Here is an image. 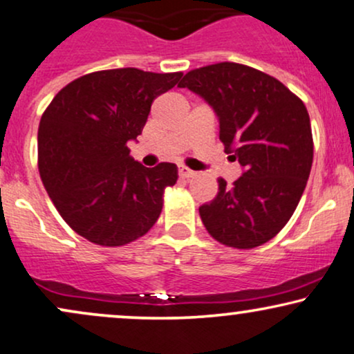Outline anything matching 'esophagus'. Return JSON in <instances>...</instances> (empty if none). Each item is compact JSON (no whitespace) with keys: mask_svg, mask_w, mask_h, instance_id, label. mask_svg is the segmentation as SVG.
I'll use <instances>...</instances> for the list:
<instances>
[{"mask_svg":"<svg viewBox=\"0 0 354 354\" xmlns=\"http://www.w3.org/2000/svg\"><path fill=\"white\" fill-rule=\"evenodd\" d=\"M180 178H183V180H189V178H193V176H196V173L193 171V169H189V168H186V166H181L180 168Z\"/></svg>","mask_w":354,"mask_h":354,"instance_id":"obj_1","label":"esophagus"}]
</instances>
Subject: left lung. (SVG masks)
Listing matches in <instances>:
<instances>
[{
  "instance_id": "obj_1",
  "label": "left lung",
  "mask_w": 354,
  "mask_h": 354,
  "mask_svg": "<svg viewBox=\"0 0 354 354\" xmlns=\"http://www.w3.org/2000/svg\"><path fill=\"white\" fill-rule=\"evenodd\" d=\"M178 87L214 109L224 151L244 166L232 186L219 178L216 198L199 207L204 227L234 249L266 244L295 212L312 169L305 104L280 80L237 62L189 71Z\"/></svg>"
}]
</instances>
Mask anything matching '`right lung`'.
Wrapping results in <instances>:
<instances>
[{
  "instance_id": "1",
  "label": "right lung",
  "mask_w": 354,
  "mask_h": 354,
  "mask_svg": "<svg viewBox=\"0 0 354 354\" xmlns=\"http://www.w3.org/2000/svg\"><path fill=\"white\" fill-rule=\"evenodd\" d=\"M181 72L135 67L97 71L61 88L41 117L37 168L62 219L84 239L104 247L130 244L147 234L178 180L173 163L145 168L129 140L142 133L151 104Z\"/></svg>"
}]
</instances>
